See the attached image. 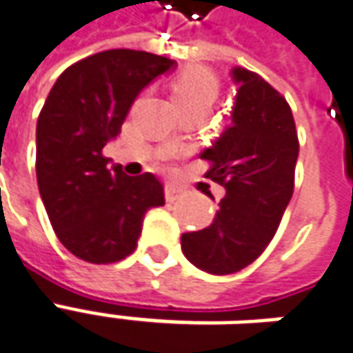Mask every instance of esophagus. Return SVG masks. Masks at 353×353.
I'll return each instance as SVG.
<instances>
[{"instance_id":"34e87169","label":"esophagus","mask_w":353,"mask_h":353,"mask_svg":"<svg viewBox=\"0 0 353 353\" xmlns=\"http://www.w3.org/2000/svg\"><path fill=\"white\" fill-rule=\"evenodd\" d=\"M181 196H182V190L179 188V186H172V184H167V186H165V199H167L169 203L176 201Z\"/></svg>"}]
</instances>
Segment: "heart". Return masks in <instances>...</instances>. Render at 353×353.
Here are the masks:
<instances>
[{
  "instance_id": "1",
  "label": "heart",
  "mask_w": 353,
  "mask_h": 353,
  "mask_svg": "<svg viewBox=\"0 0 353 353\" xmlns=\"http://www.w3.org/2000/svg\"><path fill=\"white\" fill-rule=\"evenodd\" d=\"M221 92L219 77L211 70L190 66L179 72L171 81V99L176 110H205L209 112Z\"/></svg>"
}]
</instances>
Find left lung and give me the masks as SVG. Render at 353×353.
Masks as SVG:
<instances>
[{
  "label": "left lung",
  "mask_w": 353,
  "mask_h": 353,
  "mask_svg": "<svg viewBox=\"0 0 353 353\" xmlns=\"http://www.w3.org/2000/svg\"><path fill=\"white\" fill-rule=\"evenodd\" d=\"M232 74L239 83L234 123L201 154L211 165L205 176L224 186L226 196L211 226L181 237L186 259L214 276L243 270L274 239L291 201L299 157L294 117L283 94L254 72Z\"/></svg>",
  "instance_id": "obj_1"
}]
</instances>
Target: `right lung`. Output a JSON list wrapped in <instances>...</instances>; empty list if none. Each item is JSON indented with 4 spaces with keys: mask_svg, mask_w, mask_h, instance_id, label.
Masks as SVG:
<instances>
[{
    "mask_svg": "<svg viewBox=\"0 0 353 353\" xmlns=\"http://www.w3.org/2000/svg\"><path fill=\"white\" fill-rule=\"evenodd\" d=\"M172 64L146 51L97 52L62 72L39 112V194L57 237L81 261L112 264L129 256L146 211L165 205L163 184L152 172L110 169L102 148L121 132L137 94Z\"/></svg>",
    "mask_w": 353,
    "mask_h": 353,
    "instance_id": "add662e5",
    "label": "right lung"
}]
</instances>
